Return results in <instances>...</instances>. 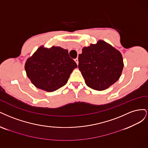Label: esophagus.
Returning a JSON list of instances; mask_svg holds the SVG:
<instances>
[{
    "mask_svg": "<svg viewBox=\"0 0 148 148\" xmlns=\"http://www.w3.org/2000/svg\"><path fill=\"white\" fill-rule=\"evenodd\" d=\"M74 61H75V63H77V64H79V60H78V58H75V60H74Z\"/></svg>",
    "mask_w": 148,
    "mask_h": 148,
    "instance_id": "esophagus-1",
    "label": "esophagus"
}]
</instances>
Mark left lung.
Here are the masks:
<instances>
[{
    "label": "left lung",
    "mask_w": 148,
    "mask_h": 148,
    "mask_svg": "<svg viewBox=\"0 0 148 148\" xmlns=\"http://www.w3.org/2000/svg\"><path fill=\"white\" fill-rule=\"evenodd\" d=\"M78 68L87 86L101 91L120 78L123 68V58L119 50L99 40L96 44L82 49V53L79 55Z\"/></svg>",
    "instance_id": "1"
}]
</instances>
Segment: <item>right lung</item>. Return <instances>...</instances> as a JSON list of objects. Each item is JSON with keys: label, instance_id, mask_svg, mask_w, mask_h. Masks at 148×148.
<instances>
[{"label": "right lung", "instance_id": "right-lung-1", "mask_svg": "<svg viewBox=\"0 0 148 148\" xmlns=\"http://www.w3.org/2000/svg\"><path fill=\"white\" fill-rule=\"evenodd\" d=\"M77 67L68 50L55 46L50 49L40 47L27 60L25 66L31 82L37 88L49 92L66 85L70 74Z\"/></svg>", "mask_w": 148, "mask_h": 148}]
</instances>
